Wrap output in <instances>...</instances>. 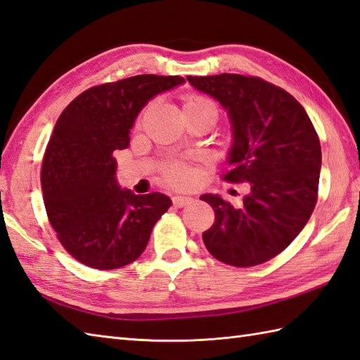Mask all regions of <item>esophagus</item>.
<instances>
[{
    "instance_id": "obj_1",
    "label": "esophagus",
    "mask_w": 360,
    "mask_h": 360,
    "mask_svg": "<svg viewBox=\"0 0 360 360\" xmlns=\"http://www.w3.org/2000/svg\"><path fill=\"white\" fill-rule=\"evenodd\" d=\"M172 202H174L175 207L181 208V207H186V205H189V203H193L194 199H193V197H188V195H175Z\"/></svg>"
}]
</instances>
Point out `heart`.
<instances>
[{
  "label": "heart",
  "instance_id": "1",
  "mask_svg": "<svg viewBox=\"0 0 360 360\" xmlns=\"http://www.w3.org/2000/svg\"><path fill=\"white\" fill-rule=\"evenodd\" d=\"M183 116L186 115H200V113H212L217 116V108L212 104V101L199 94H191L185 101H183L181 107ZM166 179L174 186H188L193 181V175L186 169L185 166H171L166 171Z\"/></svg>",
  "mask_w": 360,
  "mask_h": 360
}]
</instances>
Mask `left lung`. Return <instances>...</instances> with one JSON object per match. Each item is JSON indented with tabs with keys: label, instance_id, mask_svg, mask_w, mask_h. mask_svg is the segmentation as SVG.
<instances>
[{
	"label": "left lung",
	"instance_id": "obj_1",
	"mask_svg": "<svg viewBox=\"0 0 360 360\" xmlns=\"http://www.w3.org/2000/svg\"><path fill=\"white\" fill-rule=\"evenodd\" d=\"M186 80L226 110L233 139L224 179L248 186L240 208L219 194L200 195L216 214L205 247L236 267L272 259L304 229L317 202L321 149L309 116L259 77L224 72Z\"/></svg>",
	"mask_w": 360,
	"mask_h": 360
}]
</instances>
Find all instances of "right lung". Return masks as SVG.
<instances>
[{"mask_svg":"<svg viewBox=\"0 0 360 360\" xmlns=\"http://www.w3.org/2000/svg\"><path fill=\"white\" fill-rule=\"evenodd\" d=\"M181 84L180 76L143 75L93 86L58 116L41 166L43 202L58 240L85 266L112 270L134 262L172 205L161 193L121 188L113 152L129 148L146 104Z\"/></svg>","mask_w":360,"mask_h":360,"instance_id":"right-lung-1","label":"right lung"}]
</instances>
